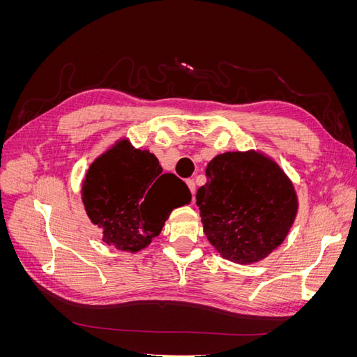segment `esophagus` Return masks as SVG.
Listing matches in <instances>:
<instances>
[{
    "instance_id": "1",
    "label": "esophagus",
    "mask_w": 357,
    "mask_h": 357,
    "mask_svg": "<svg viewBox=\"0 0 357 357\" xmlns=\"http://www.w3.org/2000/svg\"><path fill=\"white\" fill-rule=\"evenodd\" d=\"M186 185L189 186V189H190V192H192V197H195V192H197L195 180H193V178H188V180H186Z\"/></svg>"
}]
</instances>
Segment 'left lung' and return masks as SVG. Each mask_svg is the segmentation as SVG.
Segmentation results:
<instances>
[{"label":"left lung","instance_id":"left-lung-1","mask_svg":"<svg viewBox=\"0 0 357 357\" xmlns=\"http://www.w3.org/2000/svg\"><path fill=\"white\" fill-rule=\"evenodd\" d=\"M197 192L204 234L223 259L262 261L282 244L295 222L294 183L274 159L257 152H226L205 168Z\"/></svg>","mask_w":357,"mask_h":357}]
</instances>
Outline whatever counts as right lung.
<instances>
[{
    "mask_svg": "<svg viewBox=\"0 0 357 357\" xmlns=\"http://www.w3.org/2000/svg\"><path fill=\"white\" fill-rule=\"evenodd\" d=\"M188 186L158 158L117 139L96 158L82 181L86 214L102 229V241L117 250L137 253L162 231L172 208L189 204Z\"/></svg>",
    "mask_w": 357,
    "mask_h": 357,
    "instance_id": "right-lung-1",
    "label": "right lung"
}]
</instances>
